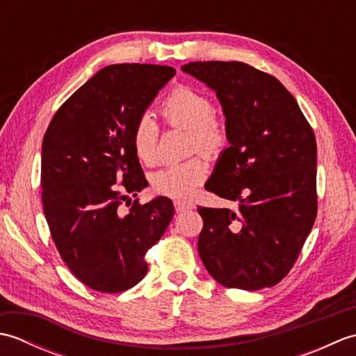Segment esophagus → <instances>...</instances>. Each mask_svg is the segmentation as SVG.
Returning a JSON list of instances; mask_svg holds the SVG:
<instances>
[{"label":"esophagus","instance_id":"obj_1","mask_svg":"<svg viewBox=\"0 0 356 356\" xmlns=\"http://www.w3.org/2000/svg\"><path fill=\"white\" fill-rule=\"evenodd\" d=\"M195 205L191 202H182V200H174V209H176V213H184V211L188 209H194Z\"/></svg>","mask_w":356,"mask_h":356}]
</instances>
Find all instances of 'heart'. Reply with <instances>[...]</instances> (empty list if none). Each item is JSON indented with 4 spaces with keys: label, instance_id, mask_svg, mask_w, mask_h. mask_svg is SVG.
Returning <instances> with one entry per match:
<instances>
[{
    "label": "heart",
    "instance_id": "b5f03b06",
    "mask_svg": "<svg viewBox=\"0 0 356 356\" xmlns=\"http://www.w3.org/2000/svg\"><path fill=\"white\" fill-rule=\"evenodd\" d=\"M161 115L170 127L188 130V147L191 153L209 157L220 156L229 145V130L225 119L214 113L211 97L191 86L174 87L161 104ZM161 128L149 115L136 120L131 142L136 156L145 165L159 162ZM208 177V163L195 156L185 162L171 163L153 176L154 191L177 200H186Z\"/></svg>",
    "mask_w": 356,
    "mask_h": 356
}]
</instances>
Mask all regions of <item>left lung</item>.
Masks as SVG:
<instances>
[{
    "instance_id": "left-lung-1",
    "label": "left lung",
    "mask_w": 356,
    "mask_h": 356,
    "mask_svg": "<svg viewBox=\"0 0 356 356\" xmlns=\"http://www.w3.org/2000/svg\"><path fill=\"white\" fill-rule=\"evenodd\" d=\"M185 73L213 88L229 130L205 188L238 203L205 208L199 254L225 287L259 291L289 274L315 223L316 140L295 97L269 73L238 61H197Z\"/></svg>"
}]
</instances>
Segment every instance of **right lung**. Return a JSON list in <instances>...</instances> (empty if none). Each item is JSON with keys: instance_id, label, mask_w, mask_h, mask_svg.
<instances>
[{"instance_id": "add662e5", "label": "right lung", "mask_w": 356, "mask_h": 356, "mask_svg": "<svg viewBox=\"0 0 356 356\" xmlns=\"http://www.w3.org/2000/svg\"><path fill=\"white\" fill-rule=\"evenodd\" d=\"M174 74L168 65L104 67L58 108L44 134L41 197L51 238L72 274L93 291L138 284L148 270L147 251L174 216L166 197L131 203L148 185L133 125Z\"/></svg>"}]
</instances>
